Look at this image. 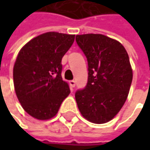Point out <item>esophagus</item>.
I'll use <instances>...</instances> for the list:
<instances>
[{
	"label": "esophagus",
	"instance_id": "34e87169",
	"mask_svg": "<svg viewBox=\"0 0 150 150\" xmlns=\"http://www.w3.org/2000/svg\"><path fill=\"white\" fill-rule=\"evenodd\" d=\"M69 86H70L71 88H75V81H74V80H71V81H69Z\"/></svg>",
	"mask_w": 150,
	"mask_h": 150
}]
</instances>
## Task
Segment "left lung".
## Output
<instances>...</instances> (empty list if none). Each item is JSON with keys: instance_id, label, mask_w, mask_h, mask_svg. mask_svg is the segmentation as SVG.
<instances>
[{"instance_id": "obj_1", "label": "left lung", "mask_w": 150, "mask_h": 150, "mask_svg": "<svg viewBox=\"0 0 150 150\" xmlns=\"http://www.w3.org/2000/svg\"><path fill=\"white\" fill-rule=\"evenodd\" d=\"M75 41L88 61V82L75 92L82 116L102 124L112 120L125 103L133 72L129 54L119 42L100 34L78 35Z\"/></svg>"}]
</instances>
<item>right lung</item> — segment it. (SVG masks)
<instances>
[{"instance_id":"add662e5","label":"right lung","mask_w":150,"mask_h":150,"mask_svg":"<svg viewBox=\"0 0 150 150\" xmlns=\"http://www.w3.org/2000/svg\"><path fill=\"white\" fill-rule=\"evenodd\" d=\"M74 41L75 35L47 32L20 50L13 70L15 94L34 118L54 117L69 95V84L62 78V59Z\"/></svg>"}]
</instances>
